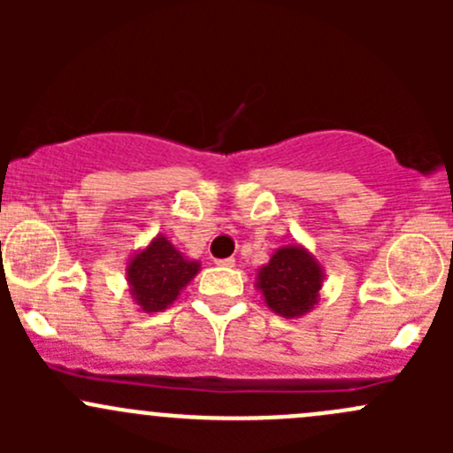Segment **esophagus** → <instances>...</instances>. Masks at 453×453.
<instances>
[{
    "label": "esophagus",
    "instance_id": "obj_1",
    "mask_svg": "<svg viewBox=\"0 0 453 453\" xmlns=\"http://www.w3.org/2000/svg\"><path fill=\"white\" fill-rule=\"evenodd\" d=\"M217 265H221V267H234L236 260L234 258H221V260H217Z\"/></svg>",
    "mask_w": 453,
    "mask_h": 453
}]
</instances>
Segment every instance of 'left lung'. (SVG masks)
<instances>
[{
    "instance_id": "left-lung-1",
    "label": "left lung",
    "mask_w": 453,
    "mask_h": 453,
    "mask_svg": "<svg viewBox=\"0 0 453 453\" xmlns=\"http://www.w3.org/2000/svg\"><path fill=\"white\" fill-rule=\"evenodd\" d=\"M254 285L263 294L269 311L287 319L303 318L319 303L324 267L304 245H282L256 272Z\"/></svg>"
}]
</instances>
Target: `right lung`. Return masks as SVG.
<instances>
[{
  "mask_svg": "<svg viewBox=\"0 0 453 453\" xmlns=\"http://www.w3.org/2000/svg\"><path fill=\"white\" fill-rule=\"evenodd\" d=\"M199 269V260L184 256L168 236L157 234L127 260L129 294L142 313H159L180 298Z\"/></svg>",
  "mask_w": 453,
  "mask_h": 453,
  "instance_id": "add662e5",
  "label": "right lung"
}]
</instances>
